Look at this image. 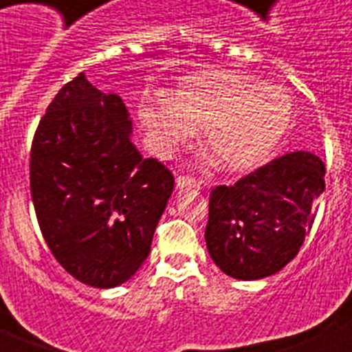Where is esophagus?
<instances>
[{"label": "esophagus", "mask_w": 352, "mask_h": 352, "mask_svg": "<svg viewBox=\"0 0 352 352\" xmlns=\"http://www.w3.org/2000/svg\"><path fill=\"white\" fill-rule=\"evenodd\" d=\"M176 185L179 188H201V182L188 176V174H179L178 178H176Z\"/></svg>", "instance_id": "1"}]
</instances>
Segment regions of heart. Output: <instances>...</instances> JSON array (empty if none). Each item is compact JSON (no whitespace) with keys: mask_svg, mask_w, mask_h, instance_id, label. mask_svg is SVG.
<instances>
[{"mask_svg":"<svg viewBox=\"0 0 352 352\" xmlns=\"http://www.w3.org/2000/svg\"><path fill=\"white\" fill-rule=\"evenodd\" d=\"M139 116L158 149L170 153L204 126V144L232 173L252 170L275 151L292 121L287 89L239 70H206L179 82L174 96L144 98Z\"/></svg>","mask_w":352,"mask_h":352,"instance_id":"obj_1","label":"heart"}]
</instances>
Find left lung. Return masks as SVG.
Returning <instances> with one entry per match:
<instances>
[{"instance_id":"8db88e82","label":"left lung","mask_w":352,"mask_h":352,"mask_svg":"<svg viewBox=\"0 0 352 352\" xmlns=\"http://www.w3.org/2000/svg\"><path fill=\"white\" fill-rule=\"evenodd\" d=\"M324 188V164L309 151L275 158L232 186H214L204 232L213 263L239 280L280 272L312 229Z\"/></svg>"}]
</instances>
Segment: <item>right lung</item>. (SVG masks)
<instances>
[{
	"instance_id": "right-lung-1",
	"label": "right lung",
	"mask_w": 352,
	"mask_h": 352,
	"mask_svg": "<svg viewBox=\"0 0 352 352\" xmlns=\"http://www.w3.org/2000/svg\"><path fill=\"white\" fill-rule=\"evenodd\" d=\"M173 186V173L132 142L120 96L79 74L52 98L31 142L30 188L43 239L74 278L100 289L129 280Z\"/></svg>"
}]
</instances>
